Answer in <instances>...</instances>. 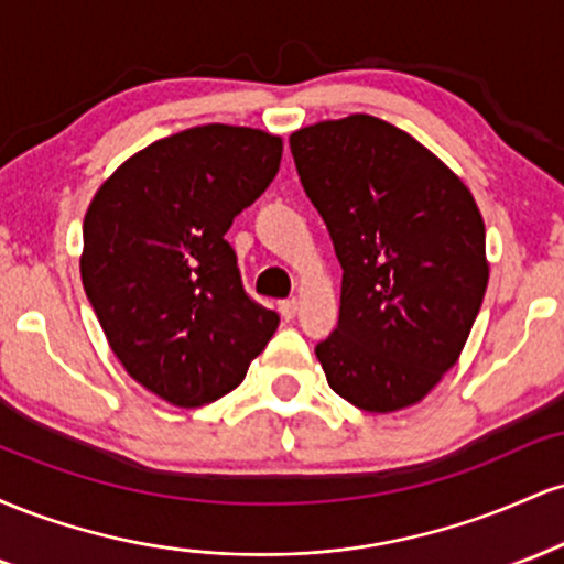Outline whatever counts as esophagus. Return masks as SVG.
I'll list each match as a JSON object with an SVG mask.
<instances>
[{
  "mask_svg": "<svg viewBox=\"0 0 564 564\" xmlns=\"http://www.w3.org/2000/svg\"><path fill=\"white\" fill-rule=\"evenodd\" d=\"M296 307H300L296 300H286V302L278 304V313H281L283 321H294L296 318Z\"/></svg>",
  "mask_w": 564,
  "mask_h": 564,
  "instance_id": "34e87169",
  "label": "esophagus"
}]
</instances>
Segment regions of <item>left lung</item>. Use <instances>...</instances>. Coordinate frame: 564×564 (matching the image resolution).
I'll return each mask as SVG.
<instances>
[{
  "label": "left lung",
  "mask_w": 564,
  "mask_h": 564,
  "mask_svg": "<svg viewBox=\"0 0 564 564\" xmlns=\"http://www.w3.org/2000/svg\"><path fill=\"white\" fill-rule=\"evenodd\" d=\"M289 145L341 264L339 323L315 347L328 387L368 413L419 403L456 366L488 289L469 187L368 113L296 129Z\"/></svg>",
  "instance_id": "obj_1"
}]
</instances>
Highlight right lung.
Segmentation results:
<instances>
[{
    "label": "right lung",
    "mask_w": 564,
    "mask_h": 564,
    "mask_svg": "<svg viewBox=\"0 0 564 564\" xmlns=\"http://www.w3.org/2000/svg\"><path fill=\"white\" fill-rule=\"evenodd\" d=\"M281 153L262 129H185L129 156L84 215L87 300L124 371L166 403L236 390L275 334L281 318L243 291L225 232Z\"/></svg>",
    "instance_id": "right-lung-1"
}]
</instances>
